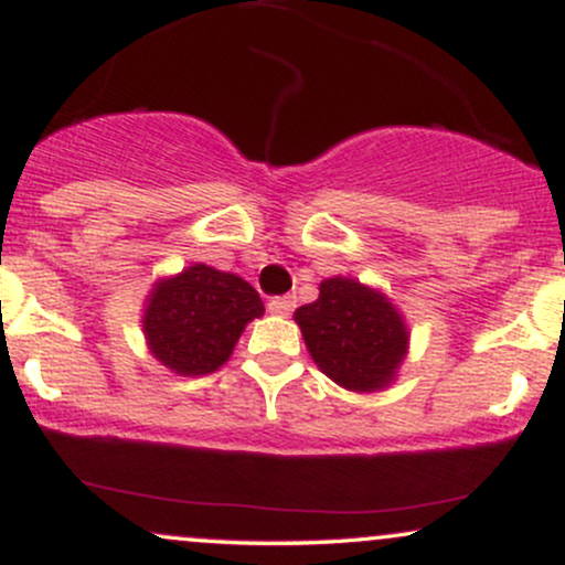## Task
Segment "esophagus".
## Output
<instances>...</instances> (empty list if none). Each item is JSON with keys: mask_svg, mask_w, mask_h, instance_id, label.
I'll list each match as a JSON object with an SVG mask.
<instances>
[{"mask_svg": "<svg viewBox=\"0 0 565 565\" xmlns=\"http://www.w3.org/2000/svg\"><path fill=\"white\" fill-rule=\"evenodd\" d=\"M295 305H297L295 295H284V297H274V300L268 302V310L274 316H289L291 310H295Z\"/></svg>", "mask_w": 565, "mask_h": 565, "instance_id": "1", "label": "esophagus"}]
</instances>
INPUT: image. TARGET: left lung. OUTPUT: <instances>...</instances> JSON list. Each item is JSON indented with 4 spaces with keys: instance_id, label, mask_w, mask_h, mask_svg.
Wrapping results in <instances>:
<instances>
[{
    "instance_id": "1",
    "label": "left lung",
    "mask_w": 565,
    "mask_h": 565,
    "mask_svg": "<svg viewBox=\"0 0 565 565\" xmlns=\"http://www.w3.org/2000/svg\"><path fill=\"white\" fill-rule=\"evenodd\" d=\"M295 321L321 372L345 391H382L406 359L404 316L382 291L355 278L321 281L319 300L297 308Z\"/></svg>"
}]
</instances>
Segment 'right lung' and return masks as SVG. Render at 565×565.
Returning <instances> with one entry per match:
<instances>
[{
  "instance_id": "add662e5",
  "label": "right lung",
  "mask_w": 565,
  "mask_h": 565,
  "mask_svg": "<svg viewBox=\"0 0 565 565\" xmlns=\"http://www.w3.org/2000/svg\"><path fill=\"white\" fill-rule=\"evenodd\" d=\"M263 313L260 295L244 278L196 263L153 284L142 332L161 366L204 377L231 359L246 323Z\"/></svg>"
}]
</instances>
